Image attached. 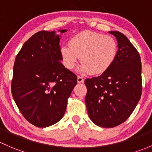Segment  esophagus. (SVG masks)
<instances>
[{"mask_svg": "<svg viewBox=\"0 0 152 152\" xmlns=\"http://www.w3.org/2000/svg\"><path fill=\"white\" fill-rule=\"evenodd\" d=\"M77 83H84L83 77L80 76H77Z\"/></svg>", "mask_w": 152, "mask_h": 152, "instance_id": "obj_1", "label": "esophagus"}]
</instances>
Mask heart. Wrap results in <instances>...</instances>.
Masks as SVG:
<instances>
[{"mask_svg":"<svg viewBox=\"0 0 152 152\" xmlns=\"http://www.w3.org/2000/svg\"><path fill=\"white\" fill-rule=\"evenodd\" d=\"M118 44L111 36L83 31L70 38L69 45L61 47V56L68 69L75 67L80 56V71L99 75L107 72L115 62Z\"/></svg>","mask_w":152,"mask_h":152,"instance_id":"b5f03b06","label":"heart"}]
</instances>
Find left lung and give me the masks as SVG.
Here are the masks:
<instances>
[{
  "mask_svg": "<svg viewBox=\"0 0 152 152\" xmlns=\"http://www.w3.org/2000/svg\"><path fill=\"white\" fill-rule=\"evenodd\" d=\"M118 41L115 62L102 75L86 79V104L95 124L111 128L124 122L132 114L142 94L141 61L127 37L110 31Z\"/></svg>",
  "mask_w": 152,
  "mask_h": 152,
  "instance_id": "1",
  "label": "left lung"
}]
</instances>
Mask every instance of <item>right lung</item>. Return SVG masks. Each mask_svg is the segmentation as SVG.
<instances>
[{
	"instance_id": "obj_1",
	"label": "right lung",
	"mask_w": 152,
	"mask_h": 152,
	"mask_svg": "<svg viewBox=\"0 0 152 152\" xmlns=\"http://www.w3.org/2000/svg\"><path fill=\"white\" fill-rule=\"evenodd\" d=\"M59 42L55 31L36 33L23 45L14 64L12 96L24 118L38 127L61 119L77 84L76 75L61 62Z\"/></svg>"
}]
</instances>
